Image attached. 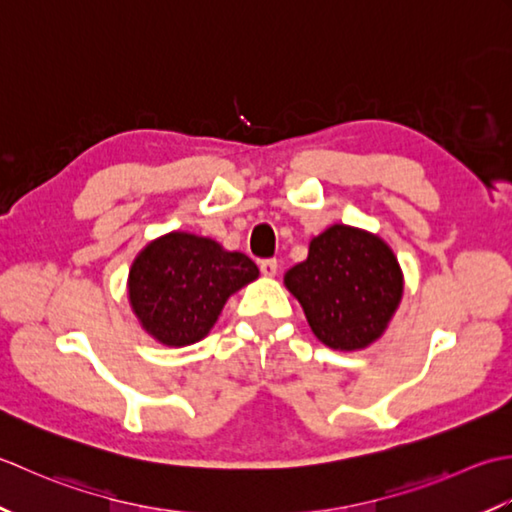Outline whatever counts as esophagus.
Instances as JSON below:
<instances>
[{"mask_svg":"<svg viewBox=\"0 0 512 512\" xmlns=\"http://www.w3.org/2000/svg\"><path fill=\"white\" fill-rule=\"evenodd\" d=\"M258 267H260V271H263V276H267V278H274L278 274V260L276 258L260 260Z\"/></svg>","mask_w":512,"mask_h":512,"instance_id":"1","label":"esophagus"}]
</instances>
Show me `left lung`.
Returning a JSON list of instances; mask_svg holds the SVG:
<instances>
[{
	"label": "left lung",
	"instance_id": "8db88e82",
	"mask_svg": "<svg viewBox=\"0 0 512 512\" xmlns=\"http://www.w3.org/2000/svg\"><path fill=\"white\" fill-rule=\"evenodd\" d=\"M285 287L322 344L358 351L387 331L404 294V274L378 234L336 223L311 238L307 260L287 269Z\"/></svg>",
	"mask_w": 512,
	"mask_h": 512
}]
</instances>
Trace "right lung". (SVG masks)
Wrapping results in <instances>:
<instances>
[{"label":"right lung","instance_id":"1","mask_svg":"<svg viewBox=\"0 0 512 512\" xmlns=\"http://www.w3.org/2000/svg\"><path fill=\"white\" fill-rule=\"evenodd\" d=\"M258 267L214 238L168 232L132 260L128 300L143 331L165 347H187L216 325L229 296L254 283Z\"/></svg>","mask_w":512,"mask_h":512}]
</instances>
